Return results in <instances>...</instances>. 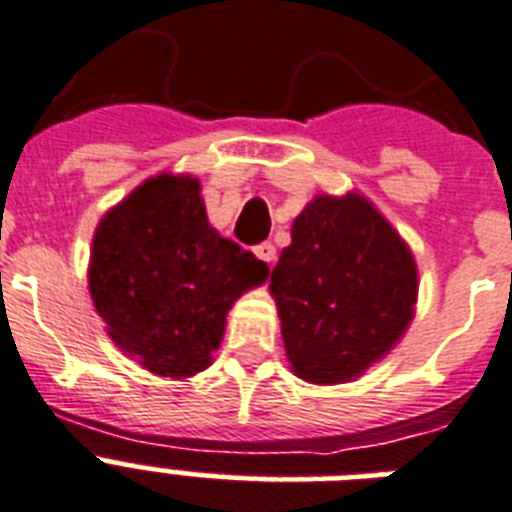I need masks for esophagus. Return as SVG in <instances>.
<instances>
[{
    "mask_svg": "<svg viewBox=\"0 0 512 512\" xmlns=\"http://www.w3.org/2000/svg\"><path fill=\"white\" fill-rule=\"evenodd\" d=\"M255 255L263 260V263L271 265L273 260H276V247H273L271 241H263V244H257L255 247Z\"/></svg>",
    "mask_w": 512,
    "mask_h": 512,
    "instance_id": "esophagus-1",
    "label": "esophagus"
}]
</instances>
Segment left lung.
I'll use <instances>...</instances> for the list:
<instances>
[{"mask_svg": "<svg viewBox=\"0 0 512 512\" xmlns=\"http://www.w3.org/2000/svg\"><path fill=\"white\" fill-rule=\"evenodd\" d=\"M271 295L292 372L335 385L364 374L401 340L417 303V265L364 196H316L292 223Z\"/></svg>", "mask_w": 512, "mask_h": 512, "instance_id": "obj_1", "label": "left lung"}]
</instances>
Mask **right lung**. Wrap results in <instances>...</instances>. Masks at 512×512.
Segmentation results:
<instances>
[{"label": "right lung", "mask_w": 512, "mask_h": 512, "mask_svg": "<svg viewBox=\"0 0 512 512\" xmlns=\"http://www.w3.org/2000/svg\"><path fill=\"white\" fill-rule=\"evenodd\" d=\"M268 265L209 225L199 180L156 175L95 228L90 295L108 335L159 377L212 364L225 316Z\"/></svg>", "instance_id": "obj_1"}]
</instances>
